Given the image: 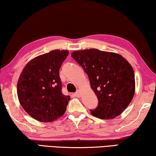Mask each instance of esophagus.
Listing matches in <instances>:
<instances>
[{"label":"esophagus","instance_id":"obj_1","mask_svg":"<svg viewBox=\"0 0 156 156\" xmlns=\"http://www.w3.org/2000/svg\"><path fill=\"white\" fill-rule=\"evenodd\" d=\"M74 95H75V96L77 97H80V90H78L77 92L75 93V94H74Z\"/></svg>","mask_w":156,"mask_h":156}]
</instances>
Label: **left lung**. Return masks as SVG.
I'll return each mask as SVG.
<instances>
[{
  "label": "left lung",
  "instance_id": "1",
  "mask_svg": "<svg viewBox=\"0 0 156 156\" xmlns=\"http://www.w3.org/2000/svg\"><path fill=\"white\" fill-rule=\"evenodd\" d=\"M71 57L83 67L91 88L98 99V106L90 110L100 119H112L125 110L135 92L132 66L122 55L97 49L77 50Z\"/></svg>",
  "mask_w": 156,
  "mask_h": 156
}]
</instances>
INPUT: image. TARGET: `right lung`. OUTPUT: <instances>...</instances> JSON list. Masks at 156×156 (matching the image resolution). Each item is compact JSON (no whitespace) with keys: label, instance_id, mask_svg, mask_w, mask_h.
I'll return each mask as SVG.
<instances>
[{"label":"right lung","instance_id":"1","mask_svg":"<svg viewBox=\"0 0 156 156\" xmlns=\"http://www.w3.org/2000/svg\"><path fill=\"white\" fill-rule=\"evenodd\" d=\"M68 50H55L27 64L17 82L21 106L34 119L48 122L64 115L70 97L62 92L59 70Z\"/></svg>","mask_w":156,"mask_h":156}]
</instances>
